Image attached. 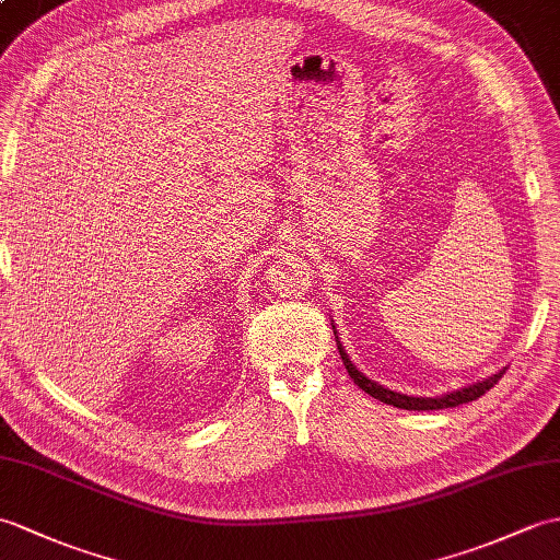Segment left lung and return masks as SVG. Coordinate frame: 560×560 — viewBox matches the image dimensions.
Here are the masks:
<instances>
[{"label": "left lung", "instance_id": "8db88e82", "mask_svg": "<svg viewBox=\"0 0 560 560\" xmlns=\"http://www.w3.org/2000/svg\"><path fill=\"white\" fill-rule=\"evenodd\" d=\"M331 324H334V322H331ZM334 334H336V327H334ZM336 346H339V353H341L343 365H346V370H348V374H350V380H353V382L362 388V392L370 394V396H372V398H376V400L386 402V406L402 408V410H441V408H456V406H463V402H470V400H477L479 396H485V394L489 392V388L501 380L503 372H505V370H501V372H497V374L487 376L485 382L470 384V386H465V388H458V392H451V394L436 396V398L406 396V394L392 392V388H386V386H382V384H376V382H372V380H370V376L362 374V372L353 365V360L348 358V353H346L343 346H341V341H339V336H336Z\"/></svg>", "mask_w": 560, "mask_h": 560}]
</instances>
